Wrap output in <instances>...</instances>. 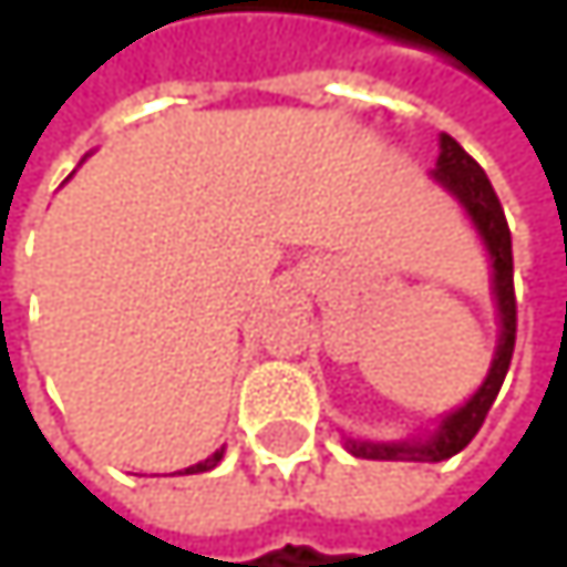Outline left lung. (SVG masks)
Here are the masks:
<instances>
[{
	"label": "left lung",
	"mask_w": 567,
	"mask_h": 567,
	"mask_svg": "<svg viewBox=\"0 0 567 567\" xmlns=\"http://www.w3.org/2000/svg\"><path fill=\"white\" fill-rule=\"evenodd\" d=\"M430 176L450 189L466 216L473 219L476 233L483 236V246L493 259V295H496V308H499V344H496V358L493 368L483 381V388L470 396L463 406H456L453 413H446L440 420V426L426 436V440H396V443H368V440H348L344 446L361 456V460H400V463H440L456 456L463 446H470V440L480 433L493 400L499 394L506 371L512 364V351H515V288H512V233L503 213V203L489 183L486 171L450 137L440 134V161L430 171Z\"/></svg>",
	"instance_id": "obj_1"
}]
</instances>
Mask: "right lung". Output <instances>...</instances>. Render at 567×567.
Masks as SVG:
<instances>
[{"label": "right lung", "mask_w": 567, "mask_h": 567, "mask_svg": "<svg viewBox=\"0 0 567 567\" xmlns=\"http://www.w3.org/2000/svg\"><path fill=\"white\" fill-rule=\"evenodd\" d=\"M219 460H223V450H216V453H213L209 460H203V463H196V466H189L186 473H206V470H213V466H216Z\"/></svg>", "instance_id": "add662e5"}]
</instances>
